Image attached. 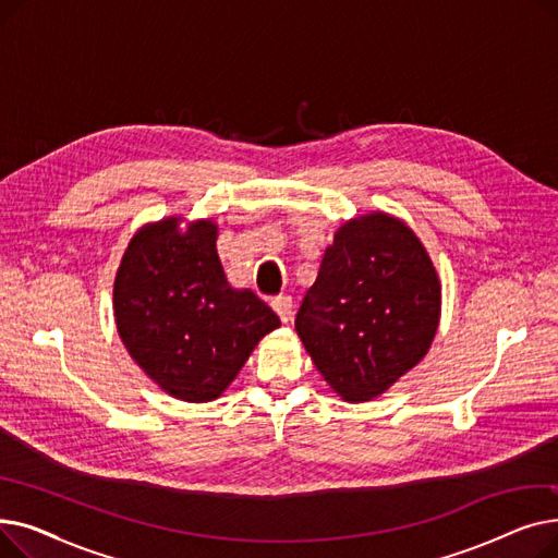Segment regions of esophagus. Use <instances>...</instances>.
<instances>
[{"label":"esophagus","mask_w":558,"mask_h":558,"mask_svg":"<svg viewBox=\"0 0 558 558\" xmlns=\"http://www.w3.org/2000/svg\"><path fill=\"white\" fill-rule=\"evenodd\" d=\"M271 307L274 312L280 316L282 324H289L291 318H294V301H291L289 296H276L271 301Z\"/></svg>","instance_id":"34e87169"}]
</instances>
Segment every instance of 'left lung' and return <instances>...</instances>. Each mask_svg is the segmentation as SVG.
<instances>
[{
  "instance_id": "1",
  "label": "left lung",
  "mask_w": 558,
  "mask_h": 558,
  "mask_svg": "<svg viewBox=\"0 0 558 558\" xmlns=\"http://www.w3.org/2000/svg\"><path fill=\"white\" fill-rule=\"evenodd\" d=\"M441 320V280L418 234L373 210L339 226L296 332L328 387L368 402L412 371Z\"/></svg>"
}]
</instances>
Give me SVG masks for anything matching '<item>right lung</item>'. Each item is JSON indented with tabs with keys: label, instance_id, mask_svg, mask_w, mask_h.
<instances>
[{
	"label": "right lung",
	"instance_id": "add662e5",
	"mask_svg": "<svg viewBox=\"0 0 558 558\" xmlns=\"http://www.w3.org/2000/svg\"><path fill=\"white\" fill-rule=\"evenodd\" d=\"M213 219L171 215L131 238L112 284L117 332L165 393L217 400L280 318L251 289L232 287Z\"/></svg>",
	"mask_w": 558,
	"mask_h": 558
}]
</instances>
